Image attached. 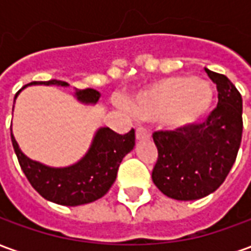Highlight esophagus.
I'll list each match as a JSON object with an SVG mask.
<instances>
[{"label":"esophagus","instance_id":"obj_1","mask_svg":"<svg viewBox=\"0 0 251 251\" xmlns=\"http://www.w3.org/2000/svg\"><path fill=\"white\" fill-rule=\"evenodd\" d=\"M136 137H137V140H149V137H151V133H149V130L148 129H145V127H137V130H136Z\"/></svg>","mask_w":251,"mask_h":251}]
</instances>
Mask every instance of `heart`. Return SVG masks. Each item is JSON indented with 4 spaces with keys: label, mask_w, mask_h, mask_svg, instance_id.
Masks as SVG:
<instances>
[{
    "label": "heart",
    "mask_w": 251,
    "mask_h": 251,
    "mask_svg": "<svg viewBox=\"0 0 251 251\" xmlns=\"http://www.w3.org/2000/svg\"><path fill=\"white\" fill-rule=\"evenodd\" d=\"M215 93L210 82L181 75L153 83L129 100V109L144 121L163 120L172 129H185L210 113Z\"/></svg>",
    "instance_id": "1"
}]
</instances>
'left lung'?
Segmentation results:
<instances>
[{"instance_id":"left-lung-1","label":"left lung","mask_w":251,"mask_h":251,"mask_svg":"<svg viewBox=\"0 0 251 251\" xmlns=\"http://www.w3.org/2000/svg\"><path fill=\"white\" fill-rule=\"evenodd\" d=\"M218 88V106L203 124L156 131L158 151L152 180L164 195L196 200L212 194L235 163L242 140V97L230 79L204 68Z\"/></svg>"}]
</instances>
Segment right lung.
I'll list each match as a JSON object with an SVG mask.
<instances>
[{
  "mask_svg": "<svg viewBox=\"0 0 251 251\" xmlns=\"http://www.w3.org/2000/svg\"><path fill=\"white\" fill-rule=\"evenodd\" d=\"M32 84H56L62 87L70 86L67 82L52 79L48 82H32L21 90ZM21 90L16 94L14 100L21 93ZM74 97L84 104H95L100 98V94L94 88H75ZM10 136L20 167L32 187L44 199L56 204L71 207L87 204L107 194L110 187L117 179V172L122 158L130 152L136 144L134 129L122 136L111 130L110 127H99L87 153L77 163L72 164L70 167L53 168L26 157L21 152L19 144L14 138L12 127Z\"/></svg>",
  "mask_w": 251,
  "mask_h": 251,
  "instance_id": "1",
  "label": "right lung"
}]
</instances>
